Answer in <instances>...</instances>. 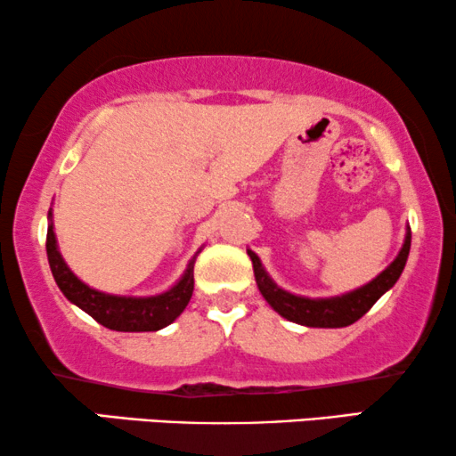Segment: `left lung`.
<instances>
[{
    "label": "left lung",
    "instance_id": "obj_1",
    "mask_svg": "<svg viewBox=\"0 0 456 456\" xmlns=\"http://www.w3.org/2000/svg\"><path fill=\"white\" fill-rule=\"evenodd\" d=\"M409 251H411V228L409 232H406L404 247H402L398 257H395L375 281H370L369 285L360 287L356 291L347 295H341V297L305 299L276 287L270 276L265 274L259 257L253 251L247 249L253 262V272H256L257 287L265 297V301H268V304L274 307L281 316H285L287 321L305 324V327H321V329L347 327V324H354L358 318H362L366 312L375 305V301L379 299L387 289H392L395 285V281L400 279L402 270H404L406 265V259H409Z\"/></svg>",
    "mask_w": 456,
    "mask_h": 456
}]
</instances>
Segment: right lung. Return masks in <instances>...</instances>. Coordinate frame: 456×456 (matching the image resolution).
I'll list each match as a JSON object with an SVG mask.
<instances>
[{"label":"right lung","mask_w":456,"mask_h":456,"mask_svg":"<svg viewBox=\"0 0 456 456\" xmlns=\"http://www.w3.org/2000/svg\"><path fill=\"white\" fill-rule=\"evenodd\" d=\"M47 262H50L52 274L56 285L61 287L64 297L87 312L94 321L112 330H126V333H140V330H159L167 327L184 312L188 301L192 297L194 289V257L188 264L186 274L167 293L155 295V297H117V295L100 293L96 289L84 285L69 265L64 264L56 247V236L52 226L47 228L45 236Z\"/></svg>","instance_id":"add662e5"}]
</instances>
